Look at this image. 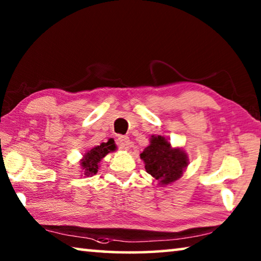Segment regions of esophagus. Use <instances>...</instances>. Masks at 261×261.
Returning <instances> with one entry per match:
<instances>
[{
	"instance_id": "34e87169",
	"label": "esophagus",
	"mask_w": 261,
	"mask_h": 261,
	"mask_svg": "<svg viewBox=\"0 0 261 261\" xmlns=\"http://www.w3.org/2000/svg\"><path fill=\"white\" fill-rule=\"evenodd\" d=\"M118 146H120L121 148H129L130 147V138L129 137L126 136H120L118 137Z\"/></svg>"
}]
</instances>
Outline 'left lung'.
I'll use <instances>...</instances> for the list:
<instances>
[{
	"instance_id": "left-lung-1",
	"label": "left lung",
	"mask_w": 261,
	"mask_h": 261,
	"mask_svg": "<svg viewBox=\"0 0 261 261\" xmlns=\"http://www.w3.org/2000/svg\"><path fill=\"white\" fill-rule=\"evenodd\" d=\"M140 158L145 162V169L162 185L178 179L188 166V156L178 148H171L170 143L162 136L152 137L149 146L144 149Z\"/></svg>"
}]
</instances>
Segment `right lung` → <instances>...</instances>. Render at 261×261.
<instances>
[{
    "label": "right lung",
    "mask_w": 261,
    "mask_h": 261,
    "mask_svg": "<svg viewBox=\"0 0 261 261\" xmlns=\"http://www.w3.org/2000/svg\"><path fill=\"white\" fill-rule=\"evenodd\" d=\"M115 145L113 140H109L108 143H102L100 146H96L88 151L87 154L84 156V160L82 161V167L85 170V175H93L96 174L99 169V162L101 159L105 158L109 152L115 151Z\"/></svg>",
    "instance_id": "1"
}]
</instances>
